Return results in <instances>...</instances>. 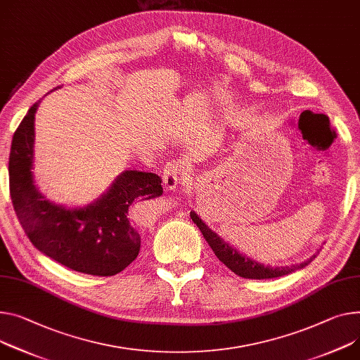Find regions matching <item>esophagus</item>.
Listing matches in <instances>:
<instances>
[{"instance_id": "1", "label": "esophagus", "mask_w": 360, "mask_h": 360, "mask_svg": "<svg viewBox=\"0 0 360 360\" xmlns=\"http://www.w3.org/2000/svg\"><path fill=\"white\" fill-rule=\"evenodd\" d=\"M180 181H181L180 164L176 161H172L165 165L164 174H162V183L167 190H174Z\"/></svg>"}]
</instances>
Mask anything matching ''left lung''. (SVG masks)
<instances>
[{
	"label": "left lung",
	"instance_id": "left-lung-1",
	"mask_svg": "<svg viewBox=\"0 0 360 360\" xmlns=\"http://www.w3.org/2000/svg\"><path fill=\"white\" fill-rule=\"evenodd\" d=\"M190 217H191L193 222L198 225V228L200 229L202 235L205 236V239L210 245L212 251L219 258V261L224 262L232 272H235L236 275L242 276V278H251V280L276 278V276H283V275L291 274V272H294L297 269H301V268H304L306 265H309L316 258V255L319 254V251H317L314 255H311L306 261H302V262L295 264V265H290V266L264 265V264L257 262L255 259H252L250 257L240 254L236 250V248L229 245L224 238H220L216 232H213L203 222L202 217L195 210L190 212Z\"/></svg>",
	"mask_w": 360,
	"mask_h": 360
}]
</instances>
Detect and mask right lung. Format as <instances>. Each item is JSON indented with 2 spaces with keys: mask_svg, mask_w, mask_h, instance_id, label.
I'll list each match as a JSON object with an SVG mask.
<instances>
[{
  "mask_svg": "<svg viewBox=\"0 0 360 360\" xmlns=\"http://www.w3.org/2000/svg\"><path fill=\"white\" fill-rule=\"evenodd\" d=\"M58 89L60 86L53 91ZM40 102L29 109L11 143L10 195L17 217L32 243L49 258L77 272L115 275L138 257L141 248L129 207L135 199L161 196V177L125 170L103 195L84 207L50 202L39 191L33 173L34 118Z\"/></svg>",
  "mask_w": 360,
  "mask_h": 360,
  "instance_id": "1",
  "label": "right lung"
}]
</instances>
